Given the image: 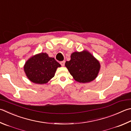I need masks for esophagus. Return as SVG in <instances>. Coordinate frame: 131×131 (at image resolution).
I'll return each mask as SVG.
<instances>
[{"instance_id": "obj_1", "label": "esophagus", "mask_w": 131, "mask_h": 131, "mask_svg": "<svg viewBox=\"0 0 131 131\" xmlns=\"http://www.w3.org/2000/svg\"><path fill=\"white\" fill-rule=\"evenodd\" d=\"M65 61H63L60 62V64L61 65V66H63L64 65H65Z\"/></svg>"}]
</instances>
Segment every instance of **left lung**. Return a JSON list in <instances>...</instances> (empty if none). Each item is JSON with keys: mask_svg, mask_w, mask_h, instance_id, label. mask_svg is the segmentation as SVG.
I'll return each instance as SVG.
<instances>
[{"mask_svg": "<svg viewBox=\"0 0 131 131\" xmlns=\"http://www.w3.org/2000/svg\"><path fill=\"white\" fill-rule=\"evenodd\" d=\"M65 66L74 80L82 83L94 80L100 68L99 62L86 51L72 54L71 59L66 62Z\"/></svg>", "mask_w": 131, "mask_h": 131, "instance_id": "8db88e82", "label": "left lung"}]
</instances>
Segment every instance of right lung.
<instances>
[{
	"label": "right lung",
	"instance_id": "right-lung-1",
	"mask_svg": "<svg viewBox=\"0 0 131 131\" xmlns=\"http://www.w3.org/2000/svg\"><path fill=\"white\" fill-rule=\"evenodd\" d=\"M61 65L46 53H40L26 62L24 66L26 74L31 81L35 84H46L53 78Z\"/></svg>",
	"mask_w": 131,
	"mask_h": 131
}]
</instances>
